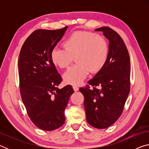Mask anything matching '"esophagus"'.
I'll return each instance as SVG.
<instances>
[{"mask_svg": "<svg viewBox=\"0 0 149 149\" xmlns=\"http://www.w3.org/2000/svg\"><path fill=\"white\" fill-rule=\"evenodd\" d=\"M73 89H74L75 91H77L79 90V87L76 86V85H73Z\"/></svg>", "mask_w": 149, "mask_h": 149, "instance_id": "1", "label": "esophagus"}]
</instances>
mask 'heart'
<instances>
[{
    "mask_svg": "<svg viewBox=\"0 0 149 149\" xmlns=\"http://www.w3.org/2000/svg\"><path fill=\"white\" fill-rule=\"evenodd\" d=\"M64 49L54 48L50 58L53 64L65 68L71 64L75 57L77 63L63 75L64 81L72 85H79L90 71L97 73L107 63L109 56V45L102 35L85 31H75L63 42Z\"/></svg>",
    "mask_w": 149,
    "mask_h": 149,
    "instance_id": "b5f03b06",
    "label": "heart"
}]
</instances>
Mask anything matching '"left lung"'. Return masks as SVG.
Returning <instances> with one entry per match:
<instances>
[{
	"label": "left lung",
	"instance_id": "1",
	"mask_svg": "<svg viewBox=\"0 0 149 149\" xmlns=\"http://www.w3.org/2000/svg\"><path fill=\"white\" fill-rule=\"evenodd\" d=\"M102 31L109 41V56L103 68L81 87L89 124L104 129L116 122L123 112L130 91V60L121 37L108 27L95 29Z\"/></svg>",
	"mask_w": 149,
	"mask_h": 149
}]
</instances>
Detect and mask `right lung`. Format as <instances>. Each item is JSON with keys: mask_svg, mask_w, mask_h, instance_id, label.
I'll return each mask as SVG.
<instances>
[{"mask_svg": "<svg viewBox=\"0 0 149 149\" xmlns=\"http://www.w3.org/2000/svg\"><path fill=\"white\" fill-rule=\"evenodd\" d=\"M68 27L56 30L38 29L27 37L18 59L20 94L27 114L39 129L52 131L65 122L64 110L74 89L62 82L50 58L51 50Z\"/></svg>", "mask_w": 149, "mask_h": 149, "instance_id": "obj_1", "label": "right lung"}]
</instances>
